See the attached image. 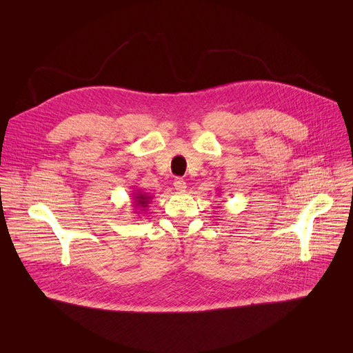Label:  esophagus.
I'll list each match as a JSON object with an SVG mask.
<instances>
[{
	"mask_svg": "<svg viewBox=\"0 0 353 353\" xmlns=\"http://www.w3.org/2000/svg\"><path fill=\"white\" fill-rule=\"evenodd\" d=\"M173 185H174V188L177 190V191H185V181L183 180V179H176L174 180V183H173Z\"/></svg>",
	"mask_w": 353,
	"mask_h": 353,
	"instance_id": "esophagus-1",
	"label": "esophagus"
}]
</instances>
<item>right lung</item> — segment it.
Here are the masks:
<instances>
[{
	"label": "right lung",
	"mask_w": 353,
	"mask_h": 353,
	"mask_svg": "<svg viewBox=\"0 0 353 353\" xmlns=\"http://www.w3.org/2000/svg\"><path fill=\"white\" fill-rule=\"evenodd\" d=\"M132 207H134V214L145 212L149 204L153 200V196H149L148 193H143L141 190H135V193H132Z\"/></svg>",
	"instance_id": "1"
}]
</instances>
